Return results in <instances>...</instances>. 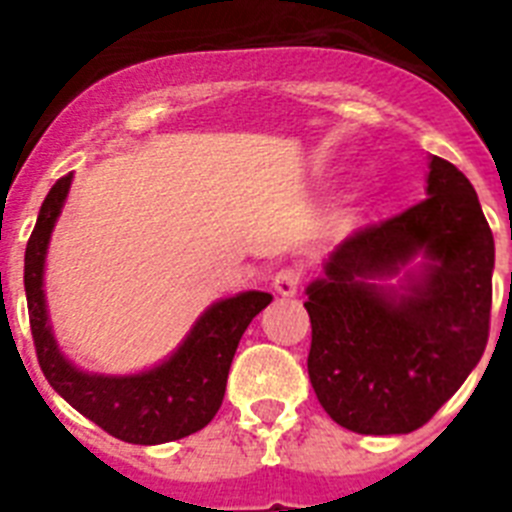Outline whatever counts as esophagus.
<instances>
[{"label":"esophagus","mask_w":512,"mask_h":512,"mask_svg":"<svg viewBox=\"0 0 512 512\" xmlns=\"http://www.w3.org/2000/svg\"><path fill=\"white\" fill-rule=\"evenodd\" d=\"M300 281H303V273L297 271V268H281V271H276V276H273V289H276L281 297H292L297 295Z\"/></svg>","instance_id":"34e87169"}]
</instances>
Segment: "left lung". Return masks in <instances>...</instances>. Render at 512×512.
Segmentation results:
<instances>
[{
    "mask_svg": "<svg viewBox=\"0 0 512 512\" xmlns=\"http://www.w3.org/2000/svg\"><path fill=\"white\" fill-rule=\"evenodd\" d=\"M417 254L398 290L374 285ZM305 289L308 374L324 412L353 433L422 428L484 356L492 316L494 236L476 188L430 156L428 196L358 228Z\"/></svg>",
    "mask_w": 512,
    "mask_h": 512,
    "instance_id": "8db88e82",
    "label": "left lung"
}]
</instances>
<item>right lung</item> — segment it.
<instances>
[{"label":"right lung","mask_w":512,"mask_h":512,"mask_svg":"<svg viewBox=\"0 0 512 512\" xmlns=\"http://www.w3.org/2000/svg\"><path fill=\"white\" fill-rule=\"evenodd\" d=\"M60 177L44 199L26 244L28 321L44 377L76 412L127 444H167L212 422L225 396L233 353L249 321L271 303L268 292H241L225 297L201 313L183 345L154 369L138 374H90L76 369L52 337L44 303V257L52 228L71 188Z\"/></svg>","instance_id":"1"}]
</instances>
